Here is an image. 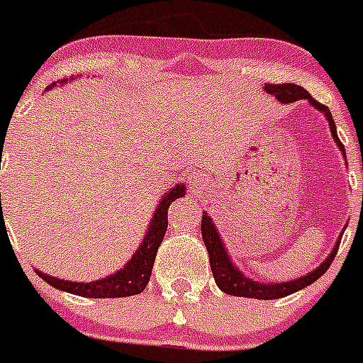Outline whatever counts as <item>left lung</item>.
<instances>
[{
  "label": "left lung",
  "mask_w": 363,
  "mask_h": 363,
  "mask_svg": "<svg viewBox=\"0 0 363 363\" xmlns=\"http://www.w3.org/2000/svg\"><path fill=\"white\" fill-rule=\"evenodd\" d=\"M264 91L267 94L274 96L279 103H294L299 101V99H306L310 105L315 110H319L324 117H326L328 124H330V132L333 140L337 143V147L340 150L342 157L346 158V150H344L342 143H340L339 135H337V126H335V121L331 117V112L328 110V106L320 105L319 101L312 98L308 92L303 87L296 84H267L264 85ZM201 237L203 242H205L206 251H208L210 258V269H212L213 279H216L217 287L228 296H240V298H253V299H279L285 298V296H291L294 292L301 291V289L308 287L310 283H313L315 279H319L324 272L328 271V267L333 262L335 255H337V250H339V244L342 237H339V240L335 242L333 250L328 255L326 260L320 265H317L313 271H310L308 274L301 276V278L289 279V281H279V283H262L257 281V279L250 278V276L244 274L233 260L228 255L226 246H224L223 239H220L219 231H217L216 224H213L212 217L206 212H203L201 217Z\"/></svg>",
  "instance_id": "left-lung-1"
}]
</instances>
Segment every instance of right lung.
I'll return each instance as SVG.
<instances>
[{
  "label": "right lung",
  "instance_id": "obj_1",
  "mask_svg": "<svg viewBox=\"0 0 363 363\" xmlns=\"http://www.w3.org/2000/svg\"><path fill=\"white\" fill-rule=\"evenodd\" d=\"M67 78L62 82H55L48 87V91L57 87V84H65ZM187 189L185 185L176 184L174 187L169 189L162 199L158 201V206L155 208L153 217L150 220L146 235H144L143 242L139 244L133 257L119 269V271L112 272V274L105 276L101 279H94V281H71V279H60L55 276L46 274L43 271H37V274L48 281L51 287L58 289V291L71 292L76 296H84V298H126V296H135L146 289L147 281H150L151 269H153L155 257H157L158 246L162 244L167 230V212L172 201L178 198H184ZM1 201V194H0Z\"/></svg>",
  "mask_w": 363,
  "mask_h": 363
}]
</instances>
